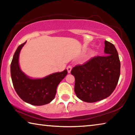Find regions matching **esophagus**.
<instances>
[{"label": "esophagus", "mask_w": 135, "mask_h": 135, "mask_svg": "<svg viewBox=\"0 0 135 135\" xmlns=\"http://www.w3.org/2000/svg\"><path fill=\"white\" fill-rule=\"evenodd\" d=\"M67 71H68V73H70L71 71V69H72V66L71 65H68L67 68Z\"/></svg>", "instance_id": "1"}]
</instances>
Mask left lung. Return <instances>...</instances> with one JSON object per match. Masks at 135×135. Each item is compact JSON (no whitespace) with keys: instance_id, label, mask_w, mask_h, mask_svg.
<instances>
[{"instance_id":"obj_1","label":"left lung","mask_w":135,"mask_h":135,"mask_svg":"<svg viewBox=\"0 0 135 135\" xmlns=\"http://www.w3.org/2000/svg\"><path fill=\"white\" fill-rule=\"evenodd\" d=\"M107 55L97 56L83 64L73 67L74 92L80 99L95 102L109 97L115 89L120 75V61L117 49L105 40Z\"/></svg>"}]
</instances>
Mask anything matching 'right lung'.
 <instances>
[{
    "label": "right lung",
    "instance_id": "1",
    "mask_svg": "<svg viewBox=\"0 0 135 135\" xmlns=\"http://www.w3.org/2000/svg\"><path fill=\"white\" fill-rule=\"evenodd\" d=\"M26 42L20 45L11 64V75L16 92L24 102L33 105L49 104L54 99L57 86L67 76V70L50 74L42 79H33L26 76L19 65V55Z\"/></svg>",
    "mask_w": 135,
    "mask_h": 135
}]
</instances>
